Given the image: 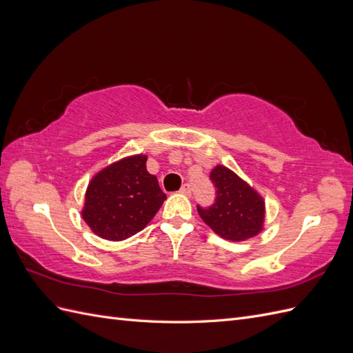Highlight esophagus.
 <instances>
[{
    "label": "esophagus",
    "mask_w": 353,
    "mask_h": 353,
    "mask_svg": "<svg viewBox=\"0 0 353 353\" xmlns=\"http://www.w3.org/2000/svg\"><path fill=\"white\" fill-rule=\"evenodd\" d=\"M179 193H183V194H191V185L190 184H184L183 187H181V190H179Z\"/></svg>",
    "instance_id": "34e87169"
}]
</instances>
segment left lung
<instances>
[{
    "label": "left lung",
    "instance_id": "left-lung-1",
    "mask_svg": "<svg viewBox=\"0 0 353 353\" xmlns=\"http://www.w3.org/2000/svg\"><path fill=\"white\" fill-rule=\"evenodd\" d=\"M209 178L216 197L209 208L197 205L200 218L222 239L241 241L256 236L265 218L262 197L225 166L212 169Z\"/></svg>",
    "mask_w": 353,
    "mask_h": 353
}]
</instances>
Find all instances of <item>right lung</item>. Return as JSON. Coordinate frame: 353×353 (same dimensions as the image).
<instances>
[{
    "label": "right lung",
    "mask_w": 353,
    "mask_h": 353,
    "mask_svg": "<svg viewBox=\"0 0 353 353\" xmlns=\"http://www.w3.org/2000/svg\"><path fill=\"white\" fill-rule=\"evenodd\" d=\"M145 162L143 154L126 157L91 179L82 218L101 239L121 241L134 236L163 205L166 194L147 172Z\"/></svg>",
    "instance_id": "1"
}]
</instances>
